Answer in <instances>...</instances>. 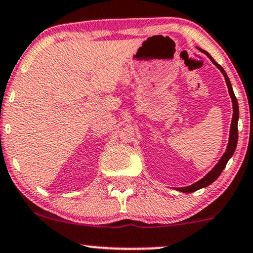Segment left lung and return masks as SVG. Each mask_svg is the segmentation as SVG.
I'll return each instance as SVG.
<instances>
[{"mask_svg": "<svg viewBox=\"0 0 253 253\" xmlns=\"http://www.w3.org/2000/svg\"><path fill=\"white\" fill-rule=\"evenodd\" d=\"M204 53L206 54L210 57V60L212 61V62L214 63L215 66L218 67L219 69H220V72L223 73L224 78H225V81H226V84H227V88H229V93H230V96L231 99H232V105H233V115H232V123H231V128H230V139H229V145H227V148H226V152L224 153V156L221 157V159L219 160V163L217 164L213 167V169H212L211 172L208 173L205 176H204L203 179H200L199 181H197L196 184L193 185H190V186L187 187H180L178 188V191H180V192H184V193H191V192H194V191L197 190H200V188L203 187H206L209 186V185H211L212 182H213L215 179L218 178L219 175H220V173L223 172V169H225V166H226L227 161L231 157L233 156L234 153V150H236L237 147V142H238V119H239V108H238V101H237L236 99V95H234L233 93V89H232V86H231V82L229 80V78H227V74L225 73V71L223 69V67L220 65H218L217 62L213 60V57L210 55L209 53H206V51H204Z\"/></svg>", "mask_w": 253, "mask_h": 253, "instance_id": "obj_1", "label": "left lung"}]
</instances>
